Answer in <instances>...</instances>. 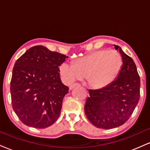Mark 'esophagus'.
<instances>
[{"mask_svg": "<svg viewBox=\"0 0 150 150\" xmlns=\"http://www.w3.org/2000/svg\"><path fill=\"white\" fill-rule=\"evenodd\" d=\"M80 86V84H79L78 83H74V84H71V85L69 86V89L70 90H72V89H73V88L76 87V86Z\"/></svg>", "mask_w": 150, "mask_h": 150, "instance_id": "1", "label": "esophagus"}]
</instances>
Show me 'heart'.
Returning a JSON list of instances; mask_svg holds the SVG:
<instances>
[{
  "label": "heart",
  "instance_id": "obj_1",
  "mask_svg": "<svg viewBox=\"0 0 150 150\" xmlns=\"http://www.w3.org/2000/svg\"><path fill=\"white\" fill-rule=\"evenodd\" d=\"M122 65L120 54L116 50H98L77 59L71 64H63L60 73L68 83L85 76L86 84L91 89H102L111 84Z\"/></svg>",
  "mask_w": 150,
  "mask_h": 150
}]
</instances>
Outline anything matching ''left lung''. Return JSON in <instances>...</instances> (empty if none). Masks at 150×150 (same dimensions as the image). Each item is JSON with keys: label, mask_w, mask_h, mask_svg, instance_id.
<instances>
[{"label": "left lung", "mask_w": 150, "mask_h": 150, "mask_svg": "<svg viewBox=\"0 0 150 150\" xmlns=\"http://www.w3.org/2000/svg\"><path fill=\"white\" fill-rule=\"evenodd\" d=\"M119 50L122 68L116 79L102 89L89 90L84 112L89 121L97 128L110 129L122 126L129 120L140 99V77L131 57Z\"/></svg>", "instance_id": "8db88e82"}]
</instances>
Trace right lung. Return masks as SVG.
<instances>
[{
    "label": "right lung",
    "instance_id": "right-lung-1",
    "mask_svg": "<svg viewBox=\"0 0 150 150\" xmlns=\"http://www.w3.org/2000/svg\"><path fill=\"white\" fill-rule=\"evenodd\" d=\"M67 58L37 45L16 61L10 82L12 105L25 125L45 129L57 120L68 93V87L61 80L59 66Z\"/></svg>",
    "mask_w": 150,
    "mask_h": 150
}]
</instances>
